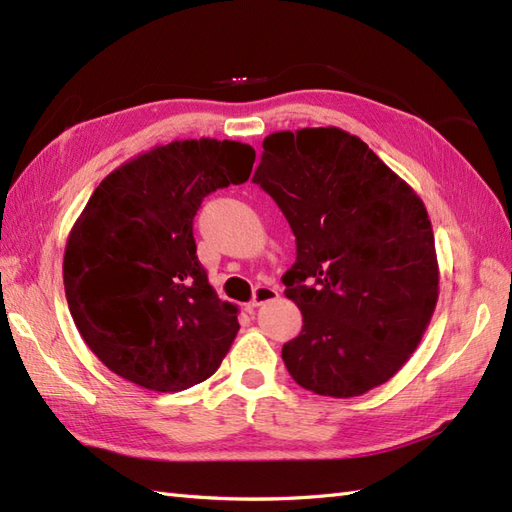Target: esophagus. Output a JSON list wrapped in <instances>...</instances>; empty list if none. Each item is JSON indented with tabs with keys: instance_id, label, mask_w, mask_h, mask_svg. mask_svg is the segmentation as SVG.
I'll use <instances>...</instances> for the list:
<instances>
[{
	"instance_id": "esophagus-1",
	"label": "esophagus",
	"mask_w": 512,
	"mask_h": 512,
	"mask_svg": "<svg viewBox=\"0 0 512 512\" xmlns=\"http://www.w3.org/2000/svg\"><path fill=\"white\" fill-rule=\"evenodd\" d=\"M278 297V289L276 286H256V291H254V297H252V302L247 304V310H254V308H258V306H263V304H267V302H273V299Z\"/></svg>"
}]
</instances>
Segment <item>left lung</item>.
<instances>
[{"instance_id": "left-lung-1", "label": "left lung", "mask_w": 512, "mask_h": 512, "mask_svg": "<svg viewBox=\"0 0 512 512\" xmlns=\"http://www.w3.org/2000/svg\"><path fill=\"white\" fill-rule=\"evenodd\" d=\"M263 149L252 182L297 245L282 282L304 326L284 343V365L317 395H363L404 367L432 319L439 265L428 210L339 128L276 132Z\"/></svg>"}]
</instances>
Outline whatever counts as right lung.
<instances>
[{"label":"right lung","instance_id":"add662e5","mask_svg":"<svg viewBox=\"0 0 512 512\" xmlns=\"http://www.w3.org/2000/svg\"><path fill=\"white\" fill-rule=\"evenodd\" d=\"M239 141L158 145L99 182L73 226L62 278L82 339L117 376L176 393L213 376L239 332L197 260L204 197L252 173Z\"/></svg>","mask_w":512,"mask_h":512}]
</instances>
